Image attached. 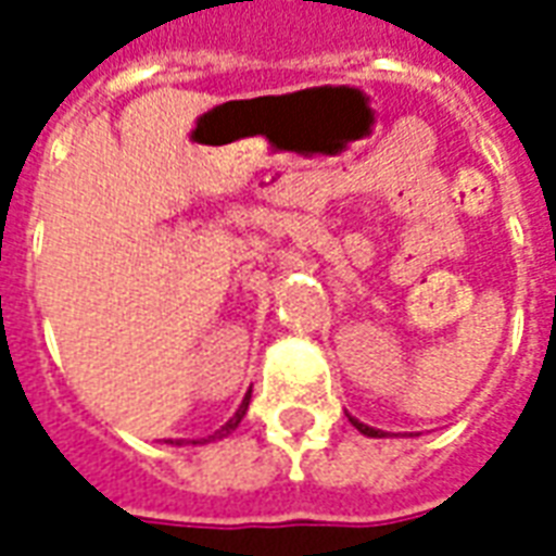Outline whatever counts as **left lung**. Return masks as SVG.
<instances>
[{"label": "left lung", "mask_w": 556, "mask_h": 556, "mask_svg": "<svg viewBox=\"0 0 556 556\" xmlns=\"http://www.w3.org/2000/svg\"><path fill=\"white\" fill-rule=\"evenodd\" d=\"M354 426H357V431H363V434H369V438H381V431L378 429H369V426H363V422H357V419H351Z\"/></svg>", "instance_id": "left-lung-1"}]
</instances>
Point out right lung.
<instances>
[{
    "label": "right lung",
    "mask_w": 556,
    "mask_h": 556,
    "mask_svg": "<svg viewBox=\"0 0 556 556\" xmlns=\"http://www.w3.org/2000/svg\"><path fill=\"white\" fill-rule=\"evenodd\" d=\"M247 408H250V393H247V399H243L241 402V408L235 410V417L229 419V422H226V426H223V429H217L214 431V434H207V438H202V441H217V438H226V434H229V431H235L238 429V422H241L243 419V414H247ZM195 443V441H193Z\"/></svg>",
    "instance_id": "obj_1"
}]
</instances>
